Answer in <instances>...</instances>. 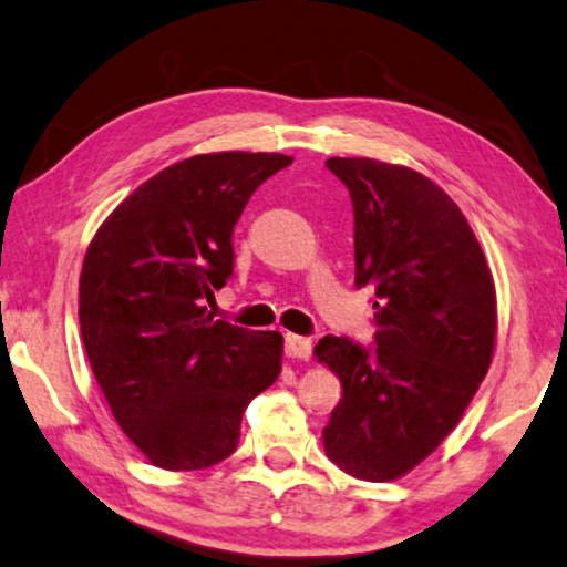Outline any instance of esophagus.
Segmentation results:
<instances>
[{
	"label": "esophagus",
	"instance_id": "obj_1",
	"mask_svg": "<svg viewBox=\"0 0 567 567\" xmlns=\"http://www.w3.org/2000/svg\"><path fill=\"white\" fill-rule=\"evenodd\" d=\"M286 357H291V360H309L311 339L299 334H286Z\"/></svg>",
	"mask_w": 567,
	"mask_h": 567
}]
</instances>
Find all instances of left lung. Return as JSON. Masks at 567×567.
<instances>
[{
	"instance_id": "obj_1",
	"label": "left lung",
	"mask_w": 567,
	"mask_h": 567,
	"mask_svg": "<svg viewBox=\"0 0 567 567\" xmlns=\"http://www.w3.org/2000/svg\"><path fill=\"white\" fill-rule=\"evenodd\" d=\"M350 189L354 284L374 291V347H313L342 382L324 451L350 476L393 482L456 429L489 372L496 291L484 250L443 189L403 164L332 156Z\"/></svg>"
}]
</instances>
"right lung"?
Returning <instances> with one entry per match:
<instances>
[{"instance_id":"obj_1","label":"right lung","mask_w":567,"mask_h":567,"mask_svg":"<svg viewBox=\"0 0 567 567\" xmlns=\"http://www.w3.org/2000/svg\"><path fill=\"white\" fill-rule=\"evenodd\" d=\"M293 159L215 152L138 185L83 258L78 317L103 398L134 446L167 472L228 458L250 400L281 374L284 337L215 321L233 228L250 195Z\"/></svg>"}]
</instances>
